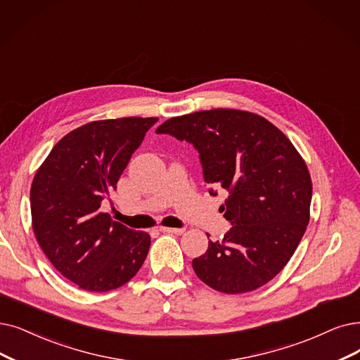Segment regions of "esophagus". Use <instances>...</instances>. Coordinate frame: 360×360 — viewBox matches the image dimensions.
<instances>
[{
    "mask_svg": "<svg viewBox=\"0 0 360 360\" xmlns=\"http://www.w3.org/2000/svg\"><path fill=\"white\" fill-rule=\"evenodd\" d=\"M160 232L162 233H174V235H181L184 233V229H177V227H160Z\"/></svg>",
    "mask_w": 360,
    "mask_h": 360,
    "instance_id": "34e87169",
    "label": "esophagus"
}]
</instances>
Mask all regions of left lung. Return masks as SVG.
Here are the masks:
<instances>
[{
  "label": "left lung",
  "mask_w": 360,
  "mask_h": 360,
  "mask_svg": "<svg viewBox=\"0 0 360 360\" xmlns=\"http://www.w3.org/2000/svg\"><path fill=\"white\" fill-rule=\"evenodd\" d=\"M156 133L192 143L205 183L229 193L220 211L232 227L192 262L198 278L226 294L250 292L275 278L310 219L311 179L290 139L260 115L236 109L171 118Z\"/></svg>",
  "instance_id": "obj_1"
}]
</instances>
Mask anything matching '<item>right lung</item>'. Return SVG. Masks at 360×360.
Here are the masks:
<instances>
[{"label":"right lung","instance_id":"right-lung-1","mask_svg":"<svg viewBox=\"0 0 360 360\" xmlns=\"http://www.w3.org/2000/svg\"><path fill=\"white\" fill-rule=\"evenodd\" d=\"M158 118L85 124L66 134L31 186L35 238L51 264L81 290L106 292L145 263L150 236L113 221L100 207Z\"/></svg>","mask_w":360,"mask_h":360}]
</instances>
